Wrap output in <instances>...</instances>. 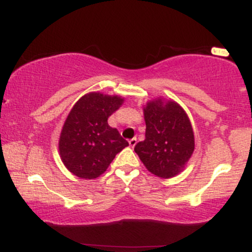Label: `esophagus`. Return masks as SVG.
I'll return each instance as SVG.
<instances>
[{
    "mask_svg": "<svg viewBox=\"0 0 252 252\" xmlns=\"http://www.w3.org/2000/svg\"><path fill=\"white\" fill-rule=\"evenodd\" d=\"M136 143H137V138H136V137L131 138V140L129 141V144H130V147H131V148H134V147L136 146Z\"/></svg>",
    "mask_w": 252,
    "mask_h": 252,
    "instance_id": "34e87169",
    "label": "esophagus"
}]
</instances>
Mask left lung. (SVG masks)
<instances>
[{"label": "left lung", "mask_w": 252, "mask_h": 252, "mask_svg": "<svg viewBox=\"0 0 252 252\" xmlns=\"http://www.w3.org/2000/svg\"><path fill=\"white\" fill-rule=\"evenodd\" d=\"M146 138L135 146L147 169L158 178H174L186 168L194 152V131L189 115L173 99L158 97L143 105Z\"/></svg>", "instance_id": "obj_1"}]
</instances>
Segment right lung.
Segmentation results:
<instances>
[{
	"mask_svg": "<svg viewBox=\"0 0 252 252\" xmlns=\"http://www.w3.org/2000/svg\"><path fill=\"white\" fill-rule=\"evenodd\" d=\"M124 103V97L89 92L77 100L63 122L59 155L63 166L80 179L99 178L117 153L129 146L108 118Z\"/></svg>",
	"mask_w": 252,
	"mask_h": 252,
	"instance_id": "1",
	"label": "right lung"
}]
</instances>
